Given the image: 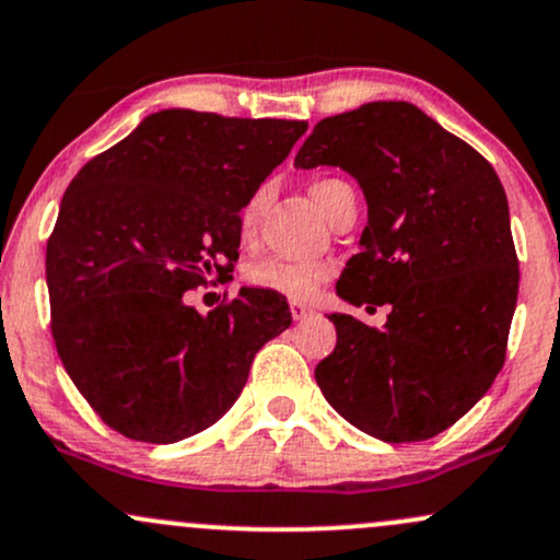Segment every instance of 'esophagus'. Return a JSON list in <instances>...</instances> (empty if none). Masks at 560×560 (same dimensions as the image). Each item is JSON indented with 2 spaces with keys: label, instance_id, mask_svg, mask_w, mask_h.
Instances as JSON below:
<instances>
[{
  "label": "esophagus",
  "instance_id": "obj_1",
  "mask_svg": "<svg viewBox=\"0 0 560 560\" xmlns=\"http://www.w3.org/2000/svg\"><path fill=\"white\" fill-rule=\"evenodd\" d=\"M290 311H292V318H294V322H303L305 316H311V313H313L311 305H308V303H303V300H292V303H290Z\"/></svg>",
  "mask_w": 560,
  "mask_h": 560
}]
</instances>
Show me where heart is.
<instances>
[{
	"label": "heart",
	"instance_id": "heart-1",
	"mask_svg": "<svg viewBox=\"0 0 560 560\" xmlns=\"http://www.w3.org/2000/svg\"><path fill=\"white\" fill-rule=\"evenodd\" d=\"M348 188V183L337 180V177H322L311 186V196L316 199V205L322 207V212H327L331 196L337 190ZM262 201H266V190H255L249 196L247 205L238 212V236L242 242H249L255 236L257 218H260ZM329 276V268L324 262L316 260H281V257H273V260H262L249 266L247 281L252 287H260V290L287 294V298H308V294L322 284Z\"/></svg>",
	"mask_w": 560,
	"mask_h": 560
}]
</instances>
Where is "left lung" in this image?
Returning <instances> with one entry per match:
<instances>
[{"label":"left lung","instance_id":"1","mask_svg":"<svg viewBox=\"0 0 560 560\" xmlns=\"http://www.w3.org/2000/svg\"><path fill=\"white\" fill-rule=\"evenodd\" d=\"M294 167H340L366 199L359 255L337 294L390 305L383 329L329 313L324 398L385 444L425 441L491 388L518 300L508 196L487 159L404 101H377L313 127Z\"/></svg>","mask_w":560,"mask_h":560}]
</instances>
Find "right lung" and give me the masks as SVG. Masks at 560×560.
Instances as JSON below:
<instances>
[{
    "label": "right lung",
    "mask_w": 560,
    "mask_h": 560,
    "mask_svg": "<svg viewBox=\"0 0 560 560\" xmlns=\"http://www.w3.org/2000/svg\"><path fill=\"white\" fill-rule=\"evenodd\" d=\"M305 130L164 108L66 188L47 242L52 337L108 428L175 444L214 425L257 350L292 324L276 292L242 287L210 313L186 292L238 260V212Z\"/></svg>",
    "instance_id": "obj_1"
}]
</instances>
